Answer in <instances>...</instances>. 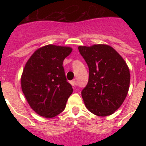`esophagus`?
<instances>
[{"label":"esophagus","instance_id":"obj_1","mask_svg":"<svg viewBox=\"0 0 146 146\" xmlns=\"http://www.w3.org/2000/svg\"><path fill=\"white\" fill-rule=\"evenodd\" d=\"M70 84L73 86H75L76 85V80H72L70 81Z\"/></svg>","mask_w":146,"mask_h":146}]
</instances>
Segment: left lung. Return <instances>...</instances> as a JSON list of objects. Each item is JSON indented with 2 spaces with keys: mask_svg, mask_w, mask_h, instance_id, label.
<instances>
[{
  "mask_svg": "<svg viewBox=\"0 0 146 146\" xmlns=\"http://www.w3.org/2000/svg\"><path fill=\"white\" fill-rule=\"evenodd\" d=\"M89 66V81L82 97L90 112L100 117L111 115L124 102L130 73L123 57L107 44L78 47Z\"/></svg>",
  "mask_w": 146,
  "mask_h": 146,
  "instance_id": "1",
  "label": "left lung"
}]
</instances>
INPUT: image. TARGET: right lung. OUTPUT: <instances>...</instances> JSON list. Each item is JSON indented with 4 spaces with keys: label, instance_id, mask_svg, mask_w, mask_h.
<instances>
[{
    "label": "right lung",
    "instance_id": "obj_1",
    "mask_svg": "<svg viewBox=\"0 0 146 146\" xmlns=\"http://www.w3.org/2000/svg\"><path fill=\"white\" fill-rule=\"evenodd\" d=\"M71 52L70 47L48 44L35 50L26 64L22 90L38 115L51 118L65 109L73 88L66 81L63 62Z\"/></svg>",
    "mask_w": 146,
    "mask_h": 146
}]
</instances>
